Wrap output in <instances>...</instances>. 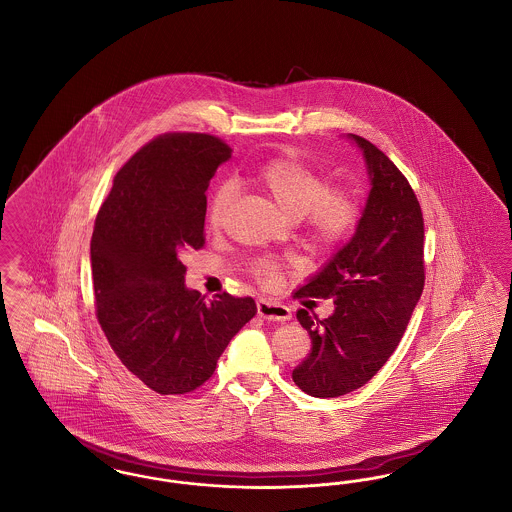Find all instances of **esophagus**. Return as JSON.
<instances>
[{"instance_id":"esophagus-1","label":"esophagus","mask_w":512,"mask_h":512,"mask_svg":"<svg viewBox=\"0 0 512 512\" xmlns=\"http://www.w3.org/2000/svg\"><path fill=\"white\" fill-rule=\"evenodd\" d=\"M257 315L265 320H272V322H286L292 318V311L276 301L270 299H259L257 301Z\"/></svg>"}]
</instances>
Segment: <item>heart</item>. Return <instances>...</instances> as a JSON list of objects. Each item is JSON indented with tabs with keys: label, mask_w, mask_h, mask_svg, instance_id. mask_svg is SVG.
Segmentation results:
<instances>
[{
	"label": "heart",
	"mask_w": 512,
	"mask_h": 512,
	"mask_svg": "<svg viewBox=\"0 0 512 512\" xmlns=\"http://www.w3.org/2000/svg\"><path fill=\"white\" fill-rule=\"evenodd\" d=\"M257 182L288 219L307 217L313 236L322 244L341 242L359 219L355 195L343 188L326 190L322 176L293 157L268 161L257 174ZM234 197V184L224 182L219 186L209 205L211 228L222 226ZM253 268L267 286L278 282V265L274 261H259Z\"/></svg>",
	"instance_id": "b5f03b06"
}]
</instances>
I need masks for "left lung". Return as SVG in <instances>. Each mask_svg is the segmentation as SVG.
Returning a JSON list of instances; mask_svg holds the SVG:
<instances>
[{
	"mask_svg": "<svg viewBox=\"0 0 512 512\" xmlns=\"http://www.w3.org/2000/svg\"><path fill=\"white\" fill-rule=\"evenodd\" d=\"M345 138L363 155L370 192L351 240L299 288L334 301L322 320L297 311L313 349L293 382L322 399L359 390L386 365L424 288V220L413 188L378 147Z\"/></svg>",
	"mask_w": 512,
	"mask_h": 512,
	"instance_id": "1",
	"label": "left lung"
}]
</instances>
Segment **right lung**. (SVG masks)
Here are the masks:
<instances>
[{
	"label": "right lung",
	"instance_id": "right-lung-1",
	"mask_svg": "<svg viewBox=\"0 0 512 512\" xmlns=\"http://www.w3.org/2000/svg\"><path fill=\"white\" fill-rule=\"evenodd\" d=\"M230 157L219 138L165 134L117 172L96 219L90 259L101 330L122 365L161 395L207 382L257 315L251 297L205 301L184 282L182 259L205 242V192Z\"/></svg>",
	"mask_w": 512,
	"mask_h": 512
}]
</instances>
